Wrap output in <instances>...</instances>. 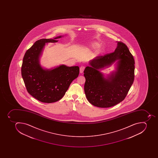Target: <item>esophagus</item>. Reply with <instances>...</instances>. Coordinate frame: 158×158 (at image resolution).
I'll return each mask as SVG.
<instances>
[{
    "mask_svg": "<svg viewBox=\"0 0 158 158\" xmlns=\"http://www.w3.org/2000/svg\"><path fill=\"white\" fill-rule=\"evenodd\" d=\"M85 67L84 66H81L80 68V72L81 73H82L83 72V71L85 70Z\"/></svg>",
    "mask_w": 158,
    "mask_h": 158,
    "instance_id": "esophagus-1",
    "label": "esophagus"
}]
</instances>
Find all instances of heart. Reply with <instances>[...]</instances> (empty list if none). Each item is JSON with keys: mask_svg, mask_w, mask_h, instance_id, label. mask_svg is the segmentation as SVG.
Segmentation results:
<instances>
[{"mask_svg": "<svg viewBox=\"0 0 158 158\" xmlns=\"http://www.w3.org/2000/svg\"><path fill=\"white\" fill-rule=\"evenodd\" d=\"M100 46L99 44H98V42H93L91 44L90 46L91 48L92 49H96L99 48Z\"/></svg>", "mask_w": 158, "mask_h": 158, "instance_id": "heart-1", "label": "heart"}]
</instances>
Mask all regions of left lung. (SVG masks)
Listing matches in <instances>:
<instances>
[{"label":"left lung","mask_w":158,"mask_h":158,"mask_svg":"<svg viewBox=\"0 0 158 158\" xmlns=\"http://www.w3.org/2000/svg\"><path fill=\"white\" fill-rule=\"evenodd\" d=\"M116 62V71L105 77L100 70ZM134 60L125 44L117 41L114 52L97 56L84 71L85 94L93 106L109 108L122 102L133 84Z\"/></svg>","instance_id":"left-lung-1"}]
</instances>
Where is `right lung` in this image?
I'll use <instances>...</instances> for the list:
<instances>
[{
  "label": "right lung",
  "mask_w": 158,
  "mask_h": 158,
  "mask_svg": "<svg viewBox=\"0 0 158 158\" xmlns=\"http://www.w3.org/2000/svg\"><path fill=\"white\" fill-rule=\"evenodd\" d=\"M63 36L37 40L24 55L21 73L25 86L27 92L41 102L51 103L61 99L79 75L78 66L60 65L47 69L40 65V57L46 44L57 42V39Z\"/></svg>",
  "instance_id": "right-lung-1"
}]
</instances>
